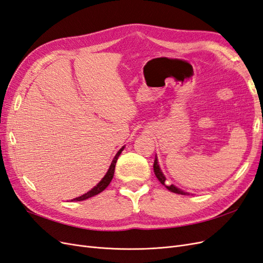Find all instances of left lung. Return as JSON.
I'll use <instances>...</instances> for the list:
<instances>
[{"instance_id":"left-lung-1","label":"left lung","mask_w":263,"mask_h":263,"mask_svg":"<svg viewBox=\"0 0 263 263\" xmlns=\"http://www.w3.org/2000/svg\"><path fill=\"white\" fill-rule=\"evenodd\" d=\"M154 171H155V174H156V177L158 178V180L161 182V184H163L166 189H168L169 191H171V192H173V193H178V194H182V195H186V194H189V193H186V192H184V191H182V190H180L179 187H177V186H174L173 184H166V182H165V177L163 176V173H162V171H161V169H160V166H159V164H158V159H157V157H156V159H155V162H154Z\"/></svg>"}]
</instances>
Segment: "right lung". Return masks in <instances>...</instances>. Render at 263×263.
Here are the masks:
<instances>
[{
	"mask_svg": "<svg viewBox=\"0 0 263 263\" xmlns=\"http://www.w3.org/2000/svg\"><path fill=\"white\" fill-rule=\"evenodd\" d=\"M124 148H125V147H122V149L118 150V153H117L116 156L114 157L113 161H112V163H110L109 169L107 170V172H106V174L104 176V178H103V179L98 183V184L95 185L92 190H90L89 192L83 194V195H81V196H79V197H76V198H73V200H71V201H83V200H86V198H90V197H92V196H94V195H97V194L101 193L102 191H104V190L108 186L110 181H112V179H113V177H114V171H115L116 161H117V159H118L119 155H121V153L124 150Z\"/></svg>",
	"mask_w": 263,
	"mask_h": 263,
	"instance_id": "right-lung-1",
	"label": "right lung"
}]
</instances>
